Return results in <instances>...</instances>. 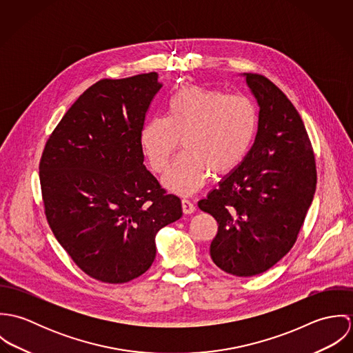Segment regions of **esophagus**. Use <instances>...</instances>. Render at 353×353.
Segmentation results:
<instances>
[{
	"label": "esophagus",
	"instance_id": "obj_1",
	"mask_svg": "<svg viewBox=\"0 0 353 353\" xmlns=\"http://www.w3.org/2000/svg\"><path fill=\"white\" fill-rule=\"evenodd\" d=\"M182 210H183L185 214H192V213L196 210V206H194V203L190 201V200L183 199V200H182Z\"/></svg>",
	"mask_w": 353,
	"mask_h": 353
}]
</instances>
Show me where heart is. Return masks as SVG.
I'll list each match as a JSON object with an SVG mask.
<instances>
[{
	"mask_svg": "<svg viewBox=\"0 0 353 353\" xmlns=\"http://www.w3.org/2000/svg\"><path fill=\"white\" fill-rule=\"evenodd\" d=\"M258 110L246 97L199 85L179 88L167 101V115L143 126L141 148L154 172L167 168L182 140L179 154L163 176L178 194H192L210 175L234 171L248 156L258 130Z\"/></svg>",
	"mask_w": 353,
	"mask_h": 353,
	"instance_id": "1",
	"label": "heart"
}]
</instances>
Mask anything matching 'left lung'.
Masks as SVG:
<instances>
[{
    "instance_id": "8db88e82",
    "label": "left lung",
    "mask_w": 353,
    "mask_h": 353,
    "mask_svg": "<svg viewBox=\"0 0 353 353\" xmlns=\"http://www.w3.org/2000/svg\"><path fill=\"white\" fill-rule=\"evenodd\" d=\"M243 77L259 107L254 144L199 208L219 224L210 243L213 262L230 274L252 277L270 269L296 242L314 199L316 168L291 101L261 74Z\"/></svg>"
}]
</instances>
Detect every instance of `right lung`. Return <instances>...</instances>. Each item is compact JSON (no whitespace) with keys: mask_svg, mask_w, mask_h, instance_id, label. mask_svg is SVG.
<instances>
[{"mask_svg":"<svg viewBox=\"0 0 353 353\" xmlns=\"http://www.w3.org/2000/svg\"><path fill=\"white\" fill-rule=\"evenodd\" d=\"M157 73L104 79L72 104L39 164L51 231L74 263L101 283H128L151 268L159 230L182 216L144 165L141 130Z\"/></svg>","mask_w":353,"mask_h":353,"instance_id":"obj_1","label":"right lung"}]
</instances>
